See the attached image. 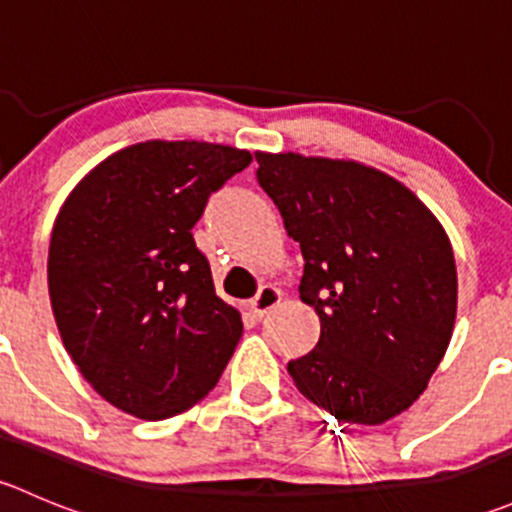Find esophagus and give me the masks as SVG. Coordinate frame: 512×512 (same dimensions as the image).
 <instances>
[{
  "label": "esophagus",
  "mask_w": 512,
  "mask_h": 512,
  "mask_svg": "<svg viewBox=\"0 0 512 512\" xmlns=\"http://www.w3.org/2000/svg\"><path fill=\"white\" fill-rule=\"evenodd\" d=\"M280 299H282L280 289L272 287V285H265V287H260L257 297H252L250 302H247V309H250L252 317L262 319V317H265V314H270L272 309H275L277 304H280Z\"/></svg>",
  "instance_id": "34e87169"
}]
</instances>
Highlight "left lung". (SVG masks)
<instances>
[{"label": "left lung", "mask_w": 512, "mask_h": 512, "mask_svg": "<svg viewBox=\"0 0 512 512\" xmlns=\"http://www.w3.org/2000/svg\"><path fill=\"white\" fill-rule=\"evenodd\" d=\"M257 183L299 242V297L317 347L289 361L302 396L342 423L379 426L423 394L456 322L453 247L436 215L356 160L255 153Z\"/></svg>", "instance_id": "1"}]
</instances>
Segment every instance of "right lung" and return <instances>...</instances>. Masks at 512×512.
Returning a JSON list of instances; mask_svg holds the SVG:
<instances>
[{
    "mask_svg": "<svg viewBox=\"0 0 512 512\" xmlns=\"http://www.w3.org/2000/svg\"><path fill=\"white\" fill-rule=\"evenodd\" d=\"M250 160L220 143H136L101 160L61 205L51 309L66 352L116 409L160 421L218 384L242 319L215 294L190 230Z\"/></svg>",
    "mask_w": 512,
    "mask_h": 512,
    "instance_id": "right-lung-1",
    "label": "right lung"
}]
</instances>
